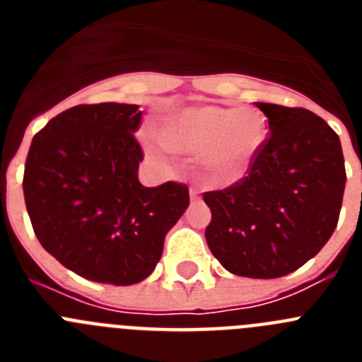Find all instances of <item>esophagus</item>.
Returning a JSON list of instances; mask_svg holds the SVG:
<instances>
[{
    "mask_svg": "<svg viewBox=\"0 0 362 362\" xmlns=\"http://www.w3.org/2000/svg\"><path fill=\"white\" fill-rule=\"evenodd\" d=\"M199 196H201V192L197 190V188L192 187V188H190V199H192V201H197V199H199Z\"/></svg>",
    "mask_w": 362,
    "mask_h": 362,
    "instance_id": "obj_1",
    "label": "esophagus"
}]
</instances>
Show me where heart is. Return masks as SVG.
<instances>
[{
	"label": "heart",
	"mask_w": 362,
	"mask_h": 362,
	"mask_svg": "<svg viewBox=\"0 0 362 362\" xmlns=\"http://www.w3.org/2000/svg\"><path fill=\"white\" fill-rule=\"evenodd\" d=\"M270 124L257 108L187 107L166 117L161 139L168 148L199 153L203 170L212 183L241 181L268 143ZM148 153L161 161L165 146L148 145Z\"/></svg>",
	"instance_id": "b5f03b06"
}]
</instances>
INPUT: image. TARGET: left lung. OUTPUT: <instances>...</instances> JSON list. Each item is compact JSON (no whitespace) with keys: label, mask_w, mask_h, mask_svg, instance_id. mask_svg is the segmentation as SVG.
<instances>
[{"label":"left lung","mask_w":362,"mask_h":362,"mask_svg":"<svg viewBox=\"0 0 362 362\" xmlns=\"http://www.w3.org/2000/svg\"><path fill=\"white\" fill-rule=\"evenodd\" d=\"M270 124L267 146L245 179L206 192L204 238L230 274L276 279L292 274L332 238L346 170L339 136L306 108L255 103Z\"/></svg>","instance_id":"1"}]
</instances>
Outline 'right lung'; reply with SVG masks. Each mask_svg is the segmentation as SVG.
<instances>
[{
	"instance_id": "right-lung-1",
	"label": "right lung",
	"mask_w": 362,
	"mask_h": 362,
	"mask_svg": "<svg viewBox=\"0 0 362 362\" xmlns=\"http://www.w3.org/2000/svg\"><path fill=\"white\" fill-rule=\"evenodd\" d=\"M139 121L137 105H78L45 124L28 150L23 194L37 241L95 283L146 279L190 203L187 185L139 183Z\"/></svg>"
}]
</instances>
